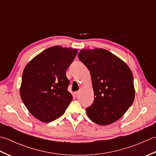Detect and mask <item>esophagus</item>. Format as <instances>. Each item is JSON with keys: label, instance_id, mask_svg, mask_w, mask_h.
<instances>
[{"label": "esophagus", "instance_id": "obj_1", "mask_svg": "<svg viewBox=\"0 0 156 156\" xmlns=\"http://www.w3.org/2000/svg\"><path fill=\"white\" fill-rule=\"evenodd\" d=\"M80 91H76V92H74V94H75L76 97H78V96L80 94Z\"/></svg>", "mask_w": 156, "mask_h": 156}]
</instances>
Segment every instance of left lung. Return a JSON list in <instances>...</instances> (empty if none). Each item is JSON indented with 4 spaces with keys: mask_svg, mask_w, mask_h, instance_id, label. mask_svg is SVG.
Wrapping results in <instances>:
<instances>
[{
    "mask_svg": "<svg viewBox=\"0 0 156 156\" xmlns=\"http://www.w3.org/2000/svg\"><path fill=\"white\" fill-rule=\"evenodd\" d=\"M78 58L90 70L94 90L93 104L86 108L88 117L100 125L117 121L135 99L130 68L121 59L102 48L82 49Z\"/></svg>",
    "mask_w": 156,
    "mask_h": 156,
    "instance_id": "left-lung-1",
    "label": "left lung"
}]
</instances>
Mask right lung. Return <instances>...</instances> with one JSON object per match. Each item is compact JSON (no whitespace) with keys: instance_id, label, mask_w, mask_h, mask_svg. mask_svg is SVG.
<instances>
[{"instance_id":"obj_1","label":"right lung","mask_w":156,"mask_h":156,"mask_svg":"<svg viewBox=\"0 0 156 156\" xmlns=\"http://www.w3.org/2000/svg\"><path fill=\"white\" fill-rule=\"evenodd\" d=\"M77 51L76 49L53 46L36 55L23 69L20 96L38 120L49 122L58 119L72 101L66 71Z\"/></svg>"}]
</instances>
